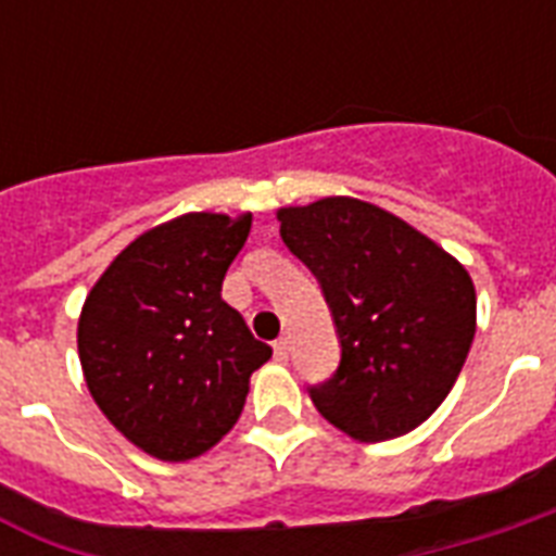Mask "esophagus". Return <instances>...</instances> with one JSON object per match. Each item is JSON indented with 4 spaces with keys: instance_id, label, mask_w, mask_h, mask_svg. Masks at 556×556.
<instances>
[{
    "instance_id": "34e87169",
    "label": "esophagus",
    "mask_w": 556,
    "mask_h": 556,
    "mask_svg": "<svg viewBox=\"0 0 556 556\" xmlns=\"http://www.w3.org/2000/svg\"><path fill=\"white\" fill-rule=\"evenodd\" d=\"M274 355H277V361H288V355H291V340L279 338L274 343Z\"/></svg>"
}]
</instances>
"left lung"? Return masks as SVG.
Here are the masks:
<instances>
[{"label": "left lung", "mask_w": 556, "mask_h": 556, "mask_svg": "<svg viewBox=\"0 0 556 556\" xmlns=\"http://www.w3.org/2000/svg\"><path fill=\"white\" fill-rule=\"evenodd\" d=\"M277 218L340 338L334 375L308 387L314 406L357 441L415 430L447 397L473 343L465 265L404 218L349 195L282 207Z\"/></svg>", "instance_id": "left-lung-1"}]
</instances>
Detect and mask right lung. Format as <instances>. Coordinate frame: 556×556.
<instances>
[{
  "mask_svg": "<svg viewBox=\"0 0 556 556\" xmlns=\"http://www.w3.org/2000/svg\"><path fill=\"white\" fill-rule=\"evenodd\" d=\"M251 213H187L138 236L86 296L77 323L94 404L161 462L207 453L242 415L248 380L270 357L222 282Z\"/></svg>",
  "mask_w": 556,
  "mask_h": 556,
  "instance_id": "add662e5",
  "label": "right lung"
}]
</instances>
